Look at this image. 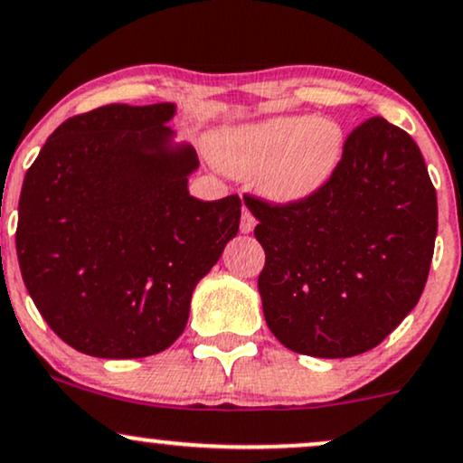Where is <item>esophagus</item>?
Instances as JSON below:
<instances>
[{"mask_svg":"<svg viewBox=\"0 0 463 463\" xmlns=\"http://www.w3.org/2000/svg\"><path fill=\"white\" fill-rule=\"evenodd\" d=\"M254 226H256L254 215L250 213L248 209H243V213H241V224H239V228H241V232H252Z\"/></svg>","mask_w":463,"mask_h":463,"instance_id":"esophagus-1","label":"esophagus"}]
</instances>
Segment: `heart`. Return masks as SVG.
<instances>
[{
  "instance_id": "b5f03b06",
  "label": "heart",
  "mask_w": 463,
  "mask_h": 463,
  "mask_svg": "<svg viewBox=\"0 0 463 463\" xmlns=\"http://www.w3.org/2000/svg\"><path fill=\"white\" fill-rule=\"evenodd\" d=\"M347 146L332 118L274 116L222 129L211 142L222 170L252 178L263 198L282 207L302 204L323 192L341 168Z\"/></svg>"
}]
</instances>
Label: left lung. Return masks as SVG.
I'll return each instance as SVG.
<instances>
[{
    "label": "left lung",
    "mask_w": 463,
    "mask_h": 463,
    "mask_svg": "<svg viewBox=\"0 0 463 463\" xmlns=\"http://www.w3.org/2000/svg\"><path fill=\"white\" fill-rule=\"evenodd\" d=\"M246 204L265 250V321L291 352L364 354L419 304L438 232L436 189L410 133L382 116L349 133L341 168L315 198Z\"/></svg>",
    "instance_id": "left-lung-1"
}]
</instances>
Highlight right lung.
Returning a JSON list of instances; mask_svg holds the SVG:
<instances>
[{"label": "right lung", "instance_id": "1", "mask_svg": "<svg viewBox=\"0 0 463 463\" xmlns=\"http://www.w3.org/2000/svg\"><path fill=\"white\" fill-rule=\"evenodd\" d=\"M175 103H111L55 129L27 170L16 256L38 313L94 358H144L185 330L200 278L237 235L241 200L189 196Z\"/></svg>", "mask_w": 463, "mask_h": 463}]
</instances>
